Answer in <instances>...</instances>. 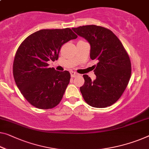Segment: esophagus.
<instances>
[{"label": "esophagus", "instance_id": "34e87169", "mask_svg": "<svg viewBox=\"0 0 149 149\" xmlns=\"http://www.w3.org/2000/svg\"><path fill=\"white\" fill-rule=\"evenodd\" d=\"M70 74H71V76H72V77H75L79 75L77 73L75 72H71Z\"/></svg>", "mask_w": 149, "mask_h": 149}]
</instances>
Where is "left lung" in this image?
Wrapping results in <instances>:
<instances>
[{
    "mask_svg": "<svg viewBox=\"0 0 149 149\" xmlns=\"http://www.w3.org/2000/svg\"><path fill=\"white\" fill-rule=\"evenodd\" d=\"M90 44V58L97 61L94 81L84 75L85 82L80 87L84 100L94 108H106L123 95L131 75L128 54L119 39L108 29L97 25L72 28Z\"/></svg>",
    "mask_w": 149,
    "mask_h": 149,
    "instance_id": "8db88e82",
    "label": "left lung"
}]
</instances>
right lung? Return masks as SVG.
I'll return each instance as SVG.
<instances>
[{"instance_id": "1", "label": "right lung", "mask_w": 149, "mask_h": 149, "mask_svg": "<svg viewBox=\"0 0 149 149\" xmlns=\"http://www.w3.org/2000/svg\"><path fill=\"white\" fill-rule=\"evenodd\" d=\"M77 36L70 28L42 29L22 42L13 62V76L18 88L31 105L51 109L58 105L70 83L68 71L49 68L57 60L61 46Z\"/></svg>"}]
</instances>
